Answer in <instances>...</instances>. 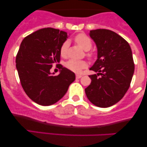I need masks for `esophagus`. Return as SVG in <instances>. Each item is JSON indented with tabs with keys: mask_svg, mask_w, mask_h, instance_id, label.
<instances>
[{
	"mask_svg": "<svg viewBox=\"0 0 147 147\" xmlns=\"http://www.w3.org/2000/svg\"><path fill=\"white\" fill-rule=\"evenodd\" d=\"M82 76L81 75H76V78L77 79H80Z\"/></svg>",
	"mask_w": 147,
	"mask_h": 147,
	"instance_id": "1",
	"label": "esophagus"
}]
</instances>
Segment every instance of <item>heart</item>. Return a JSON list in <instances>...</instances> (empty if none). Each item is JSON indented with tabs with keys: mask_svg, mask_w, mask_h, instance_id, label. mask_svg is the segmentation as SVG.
Returning <instances> with one entry per match:
<instances>
[{
	"mask_svg": "<svg viewBox=\"0 0 147 147\" xmlns=\"http://www.w3.org/2000/svg\"><path fill=\"white\" fill-rule=\"evenodd\" d=\"M75 42L81 47L85 51H88L92 48V41L87 35L85 34H79L74 38ZM69 46V42L68 41H65L63 44L61 45L60 48V54L61 56L63 57H66L68 55V50ZM87 57L88 58H92L94 56V54L92 52H88L86 54ZM87 63L86 62L84 61H78V60H74L71 59L69 60L66 63H65V67L69 69L71 71L74 72H77L79 73L82 70V69L86 68Z\"/></svg>",
	"mask_w": 147,
	"mask_h": 147,
	"instance_id": "heart-1",
	"label": "heart"
}]
</instances>
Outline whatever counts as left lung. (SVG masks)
<instances>
[{
	"label": "left lung",
	"instance_id": "left-lung-1",
	"mask_svg": "<svg viewBox=\"0 0 147 147\" xmlns=\"http://www.w3.org/2000/svg\"><path fill=\"white\" fill-rule=\"evenodd\" d=\"M90 36L97 48V59L90 70L97 74L89 75L91 83L86 95L94 105L110 107L122 99L130 86L135 70L132 51L129 43L111 30H90Z\"/></svg>",
	"mask_w": 147,
	"mask_h": 147
}]
</instances>
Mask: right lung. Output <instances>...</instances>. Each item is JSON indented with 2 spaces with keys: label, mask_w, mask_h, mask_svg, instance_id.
<instances>
[{
  "label": "right lung",
  "mask_w": 147,
  "mask_h": 147,
  "mask_svg": "<svg viewBox=\"0 0 147 147\" xmlns=\"http://www.w3.org/2000/svg\"><path fill=\"white\" fill-rule=\"evenodd\" d=\"M65 32L51 28L38 30L23 40L16 57V67L23 90L32 100L50 106L60 100L75 80V75L61 67L53 76L52 64L60 61V48L66 41Z\"/></svg>",
  "instance_id": "1"
}]
</instances>
